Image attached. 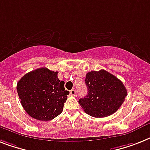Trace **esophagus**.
<instances>
[{"label": "esophagus", "instance_id": "obj_1", "mask_svg": "<svg viewBox=\"0 0 150 150\" xmlns=\"http://www.w3.org/2000/svg\"><path fill=\"white\" fill-rule=\"evenodd\" d=\"M70 94L72 96H76V91H75V89H71V91H70Z\"/></svg>", "mask_w": 150, "mask_h": 150}]
</instances>
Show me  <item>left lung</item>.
Instances as JSON below:
<instances>
[{"mask_svg": "<svg viewBox=\"0 0 150 150\" xmlns=\"http://www.w3.org/2000/svg\"><path fill=\"white\" fill-rule=\"evenodd\" d=\"M85 81L88 95L79 103L85 112L93 117H106L115 112L127 96L123 83L103 69L88 72Z\"/></svg>", "mask_w": 150, "mask_h": 150, "instance_id": "8db88e82", "label": "left lung"}]
</instances>
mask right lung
Wrapping results in <instances>:
<instances>
[{
	"instance_id": "add662e5",
	"label": "right lung",
	"mask_w": 150,
	"mask_h": 150,
	"mask_svg": "<svg viewBox=\"0 0 150 150\" xmlns=\"http://www.w3.org/2000/svg\"><path fill=\"white\" fill-rule=\"evenodd\" d=\"M58 71L40 68L18 81L17 91L23 108L31 117L49 121L62 112L69 91L58 78Z\"/></svg>"
}]
</instances>
